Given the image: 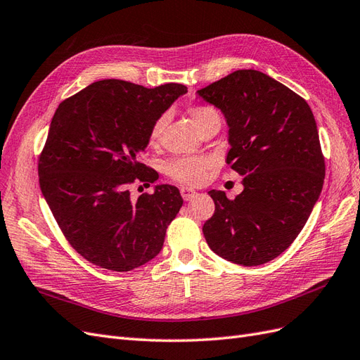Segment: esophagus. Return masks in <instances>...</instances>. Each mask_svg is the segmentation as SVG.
Wrapping results in <instances>:
<instances>
[{
    "label": "esophagus",
    "instance_id": "1",
    "mask_svg": "<svg viewBox=\"0 0 360 360\" xmlns=\"http://www.w3.org/2000/svg\"><path fill=\"white\" fill-rule=\"evenodd\" d=\"M180 193H181L184 201H191L192 198H195V195H197V192H195L193 189H189V188H181Z\"/></svg>",
    "mask_w": 360,
    "mask_h": 360
}]
</instances>
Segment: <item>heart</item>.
<instances>
[{
	"label": "heart",
	"mask_w": 360,
	"mask_h": 360,
	"mask_svg": "<svg viewBox=\"0 0 360 360\" xmlns=\"http://www.w3.org/2000/svg\"><path fill=\"white\" fill-rule=\"evenodd\" d=\"M186 112L201 134L205 132L207 129L221 127V115L212 105L192 103L186 108ZM165 123L167 115H159L153 124L150 126L147 136L150 147H156L159 144ZM212 165L213 160L207 156H183L168 162L165 165V174L174 181L184 184V186H200L205 181Z\"/></svg>",
	"instance_id": "b5f03b06"
}]
</instances>
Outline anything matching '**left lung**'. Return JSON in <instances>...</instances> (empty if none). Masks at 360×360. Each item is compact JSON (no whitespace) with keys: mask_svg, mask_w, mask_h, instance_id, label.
<instances>
[{"mask_svg":"<svg viewBox=\"0 0 360 360\" xmlns=\"http://www.w3.org/2000/svg\"><path fill=\"white\" fill-rule=\"evenodd\" d=\"M198 93L226 118V163L245 188L234 200L209 192L214 213L202 226L207 245L231 263L264 264L299 236L323 189L314 114L303 97L258 70H236Z\"/></svg>","mask_w":360,"mask_h":360,"instance_id":"left-lung-1","label":"left lung"}]
</instances>
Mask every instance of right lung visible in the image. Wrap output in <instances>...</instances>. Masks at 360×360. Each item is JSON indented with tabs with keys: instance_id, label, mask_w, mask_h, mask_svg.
<instances>
[{
	"instance_id": "1",
	"label": "right lung",
	"mask_w": 360,
	"mask_h": 360,
	"mask_svg": "<svg viewBox=\"0 0 360 360\" xmlns=\"http://www.w3.org/2000/svg\"><path fill=\"white\" fill-rule=\"evenodd\" d=\"M186 91L174 82L147 89L103 79L58 105L39 156V183L61 233L91 264L129 271L160 252L181 195L160 184L132 201L129 186L159 179L138 158L150 126Z\"/></svg>"
}]
</instances>
